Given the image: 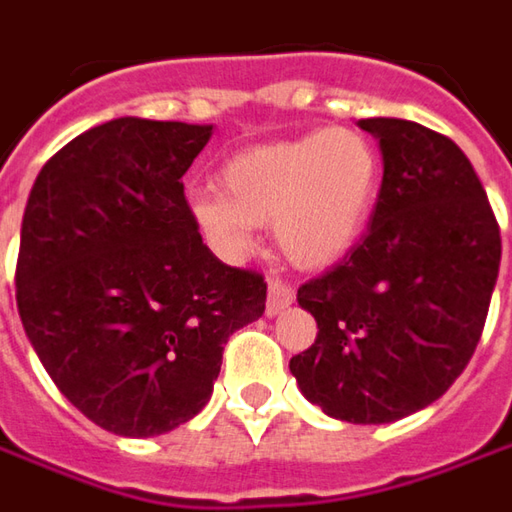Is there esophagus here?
I'll return each instance as SVG.
<instances>
[{
	"mask_svg": "<svg viewBox=\"0 0 512 512\" xmlns=\"http://www.w3.org/2000/svg\"><path fill=\"white\" fill-rule=\"evenodd\" d=\"M296 301V290L281 279H270L267 281V315H279L284 307H290Z\"/></svg>",
	"mask_w": 512,
	"mask_h": 512,
	"instance_id": "esophagus-1",
	"label": "esophagus"
}]
</instances>
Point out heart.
Masks as SVG:
<instances>
[{
    "label": "heart",
    "instance_id": "b5f03b06",
    "mask_svg": "<svg viewBox=\"0 0 512 512\" xmlns=\"http://www.w3.org/2000/svg\"><path fill=\"white\" fill-rule=\"evenodd\" d=\"M380 154L355 129H321L256 146L219 171V194L191 200V219L225 256L253 245V225H273L298 267H329L366 228L380 191Z\"/></svg>",
    "mask_w": 512,
    "mask_h": 512
}]
</instances>
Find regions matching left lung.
Listing matches in <instances>:
<instances>
[{"instance_id":"8db88e82","label":"left lung","mask_w":512,"mask_h":512,"mask_svg":"<svg viewBox=\"0 0 512 512\" xmlns=\"http://www.w3.org/2000/svg\"><path fill=\"white\" fill-rule=\"evenodd\" d=\"M383 183L344 262L298 287L318 335L290 358L304 397L355 425L431 406L482 338L502 236L471 160L414 120L366 118Z\"/></svg>"}]
</instances>
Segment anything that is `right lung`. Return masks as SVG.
Wrapping results in <instances>:
<instances>
[{
    "label": "right lung",
    "instance_id": "right-lung-1",
    "mask_svg": "<svg viewBox=\"0 0 512 512\" xmlns=\"http://www.w3.org/2000/svg\"><path fill=\"white\" fill-rule=\"evenodd\" d=\"M208 137L177 120H109L53 154L27 197L24 332L58 392L120 437L197 417L228 338L264 312L262 273L219 262L191 219L183 174Z\"/></svg>",
    "mask_w": 512,
    "mask_h": 512
}]
</instances>
